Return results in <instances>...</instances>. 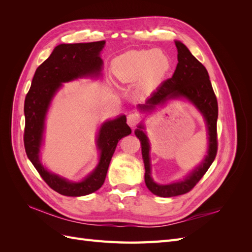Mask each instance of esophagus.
<instances>
[{
	"instance_id": "esophagus-1",
	"label": "esophagus",
	"mask_w": 252,
	"mask_h": 252,
	"mask_svg": "<svg viewBox=\"0 0 252 252\" xmlns=\"http://www.w3.org/2000/svg\"><path fill=\"white\" fill-rule=\"evenodd\" d=\"M140 120H141L140 114L136 113V112H133V113L128 114V117H127V123H128L129 126L133 128V127H135L136 125L139 124Z\"/></svg>"
}]
</instances>
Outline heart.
Listing matches in <instances>:
<instances>
[{
	"label": "heart",
	"mask_w": 252,
	"mask_h": 252,
	"mask_svg": "<svg viewBox=\"0 0 252 252\" xmlns=\"http://www.w3.org/2000/svg\"><path fill=\"white\" fill-rule=\"evenodd\" d=\"M169 68V57L159 49L128 51L112 63L114 74L123 82H136L143 78L146 83L155 84L168 72Z\"/></svg>",
	"instance_id": "obj_1"
}]
</instances>
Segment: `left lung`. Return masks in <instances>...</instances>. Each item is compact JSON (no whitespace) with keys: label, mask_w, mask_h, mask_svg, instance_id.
Segmentation results:
<instances>
[{"label":"left lung","mask_w":252,"mask_h":252,"mask_svg":"<svg viewBox=\"0 0 252 252\" xmlns=\"http://www.w3.org/2000/svg\"><path fill=\"white\" fill-rule=\"evenodd\" d=\"M178 49V65L172 78L166 80L157 91L151 94L146 104L139 105L142 111H151L157 105L164 104L166 101L173 98L184 97L191 102L205 119L208 132V150L204 161L189 175L179 182L167 185H159L151 178V167L149 150L150 145L146 133L143 131L144 126L141 124L135 129V135L141 141L142 156L145 166V183L150 191L163 197H170L189 192L208 170L212 162L215 161L218 152V101L212 89L211 82L207 69L200 63L184 44L175 41Z\"/></svg>","instance_id":"left-lung-1"}]
</instances>
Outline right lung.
<instances>
[{"label": "right lung", "instance_id": "obj_1", "mask_svg": "<svg viewBox=\"0 0 252 252\" xmlns=\"http://www.w3.org/2000/svg\"><path fill=\"white\" fill-rule=\"evenodd\" d=\"M105 41L77 44H60L50 57L36 68L24 104V146L30 162L47 185L67 196H82L96 191L104 184L111 158L119 141L131 133L126 117L105 122L96 138L100 161L95 169L81 182H70L49 172L40 162L45 118L52 97L63 83L79 78L96 77L101 73L103 61L100 52Z\"/></svg>", "mask_w": 252, "mask_h": 252}]
</instances>
